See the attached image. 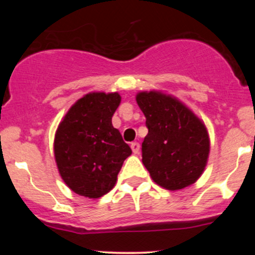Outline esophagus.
<instances>
[{
    "mask_svg": "<svg viewBox=\"0 0 255 255\" xmlns=\"http://www.w3.org/2000/svg\"><path fill=\"white\" fill-rule=\"evenodd\" d=\"M130 147H131V151H133V153L137 154L140 152V144H139V142H131Z\"/></svg>",
    "mask_w": 255,
    "mask_h": 255,
    "instance_id": "obj_1",
    "label": "esophagus"
}]
</instances>
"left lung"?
<instances>
[{
  "label": "left lung",
  "mask_w": 255,
  "mask_h": 255,
  "mask_svg": "<svg viewBox=\"0 0 255 255\" xmlns=\"http://www.w3.org/2000/svg\"><path fill=\"white\" fill-rule=\"evenodd\" d=\"M148 133L141 145L142 163L158 186L178 191L201 176L210 137L200 119L172 96L158 91L136 95Z\"/></svg>",
  "instance_id": "1"
}]
</instances>
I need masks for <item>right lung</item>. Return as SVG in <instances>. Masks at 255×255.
I'll return each instance as SVG.
<instances>
[{"label": "right lung", "mask_w": 255, "mask_h": 255, "mask_svg": "<svg viewBox=\"0 0 255 255\" xmlns=\"http://www.w3.org/2000/svg\"><path fill=\"white\" fill-rule=\"evenodd\" d=\"M121 103L118 92H91L75 102L55 134L54 153L64 183L79 195L97 199L115 186L131 154L111 119Z\"/></svg>", "instance_id": "obj_1"}]
</instances>
